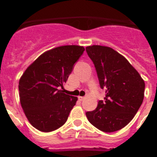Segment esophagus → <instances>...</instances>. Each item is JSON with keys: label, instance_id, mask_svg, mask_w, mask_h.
Listing matches in <instances>:
<instances>
[{"label": "esophagus", "instance_id": "obj_1", "mask_svg": "<svg viewBox=\"0 0 157 157\" xmlns=\"http://www.w3.org/2000/svg\"><path fill=\"white\" fill-rule=\"evenodd\" d=\"M85 97H78V100H79L80 101H83V100L85 99Z\"/></svg>", "mask_w": 157, "mask_h": 157}]
</instances>
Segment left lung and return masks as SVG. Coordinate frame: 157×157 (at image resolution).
Here are the masks:
<instances>
[{"label": "left lung", "instance_id": "8db88e82", "mask_svg": "<svg viewBox=\"0 0 157 157\" xmlns=\"http://www.w3.org/2000/svg\"><path fill=\"white\" fill-rule=\"evenodd\" d=\"M95 66L100 86L105 89V101L86 113L90 123L104 132L110 133L128 124L144 99L145 82L121 54L110 47L92 45L86 48Z\"/></svg>", "mask_w": 157, "mask_h": 157}]
</instances>
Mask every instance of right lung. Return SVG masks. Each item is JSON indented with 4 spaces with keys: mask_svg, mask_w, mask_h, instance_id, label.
Instances as JSON below:
<instances>
[{
    "mask_svg": "<svg viewBox=\"0 0 157 157\" xmlns=\"http://www.w3.org/2000/svg\"><path fill=\"white\" fill-rule=\"evenodd\" d=\"M84 50L79 45H63L46 51L20 78V104L37 130L50 132L66 123L78 98L64 94L61 89Z\"/></svg>",
    "mask_w": 157,
    "mask_h": 157,
    "instance_id": "obj_1",
    "label": "right lung"
}]
</instances>
